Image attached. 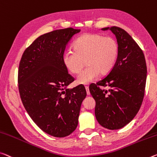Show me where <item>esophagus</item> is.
Returning a JSON list of instances; mask_svg holds the SVG:
<instances>
[{
  "instance_id": "obj_1",
  "label": "esophagus",
  "mask_w": 157,
  "mask_h": 157,
  "mask_svg": "<svg viewBox=\"0 0 157 157\" xmlns=\"http://www.w3.org/2000/svg\"><path fill=\"white\" fill-rule=\"evenodd\" d=\"M85 89H86V94H87V95H90V91H89V86H85Z\"/></svg>"
}]
</instances>
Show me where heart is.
Segmentation results:
<instances>
[{
  "label": "heart",
  "mask_w": 157,
  "mask_h": 157,
  "mask_svg": "<svg viewBox=\"0 0 157 157\" xmlns=\"http://www.w3.org/2000/svg\"><path fill=\"white\" fill-rule=\"evenodd\" d=\"M74 51L63 54V63L70 73L78 74L85 65L87 67L77 78L78 84H89L101 75L113 70L119 55V44L112 37L98 33H86L76 40Z\"/></svg>",
  "instance_id": "heart-1"
}]
</instances>
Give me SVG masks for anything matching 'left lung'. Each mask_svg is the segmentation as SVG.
I'll list each match as a JSON object with an SVG mask.
<instances>
[{"label":"left lung","mask_w":157,"mask_h":157,"mask_svg":"<svg viewBox=\"0 0 157 157\" xmlns=\"http://www.w3.org/2000/svg\"><path fill=\"white\" fill-rule=\"evenodd\" d=\"M115 35L119 55L113 70L105 78L89 86L96 101L95 116L104 128L117 130L128 124L143 103L147 79L145 56L130 35L117 26L106 27ZM100 86H109V92Z\"/></svg>","instance_id":"8db88e82"}]
</instances>
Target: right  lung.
Returning <instances> with one entry per match:
<instances>
[{"label":"right lung","instance_id":"right-lung-1","mask_svg":"<svg viewBox=\"0 0 157 157\" xmlns=\"http://www.w3.org/2000/svg\"><path fill=\"white\" fill-rule=\"evenodd\" d=\"M79 32L68 28L42 35L26 49L19 63V91L25 109L41 130L57 138L75 130L86 96L84 86L67 89L74 78L63 63L67 44Z\"/></svg>","mask_w":157,"mask_h":157}]
</instances>
